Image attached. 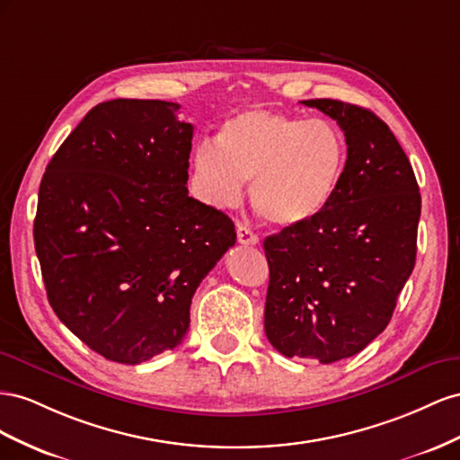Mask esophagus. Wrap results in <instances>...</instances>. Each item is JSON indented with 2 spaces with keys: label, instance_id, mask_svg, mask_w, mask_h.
Listing matches in <instances>:
<instances>
[{
  "label": "esophagus",
  "instance_id": "34e87169",
  "mask_svg": "<svg viewBox=\"0 0 460 460\" xmlns=\"http://www.w3.org/2000/svg\"><path fill=\"white\" fill-rule=\"evenodd\" d=\"M237 239L241 244H256L258 243V234L248 227V226H237Z\"/></svg>",
  "mask_w": 460,
  "mask_h": 460
}]
</instances>
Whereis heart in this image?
Instances as JSON below:
<instances>
[{
	"label": "heart",
	"instance_id": "heart-1",
	"mask_svg": "<svg viewBox=\"0 0 460 460\" xmlns=\"http://www.w3.org/2000/svg\"><path fill=\"white\" fill-rule=\"evenodd\" d=\"M347 167V140L325 119L246 110L221 123L216 144L194 150L204 200L234 206L251 182V202L271 226L298 227L332 204Z\"/></svg>",
	"mask_w": 460,
	"mask_h": 460
}]
</instances>
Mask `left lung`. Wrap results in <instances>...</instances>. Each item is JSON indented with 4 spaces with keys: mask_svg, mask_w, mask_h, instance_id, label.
Returning a JSON list of instances; mask_svg holds the SVG:
<instances>
[{
    "mask_svg": "<svg viewBox=\"0 0 460 460\" xmlns=\"http://www.w3.org/2000/svg\"><path fill=\"white\" fill-rule=\"evenodd\" d=\"M303 103L343 130L347 167L318 217L264 241V330L283 357L332 364L387 327L414 270L422 200L409 157L374 111L327 98Z\"/></svg>",
    "mask_w": 460,
    "mask_h": 460,
    "instance_id": "1",
    "label": "left lung"
}]
</instances>
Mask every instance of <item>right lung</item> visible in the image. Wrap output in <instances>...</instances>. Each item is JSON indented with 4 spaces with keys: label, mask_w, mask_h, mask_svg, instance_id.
Listing matches in <instances>:
<instances>
[{
    "label": "right lung",
    "mask_w": 460,
    "mask_h": 460,
    "mask_svg": "<svg viewBox=\"0 0 460 460\" xmlns=\"http://www.w3.org/2000/svg\"><path fill=\"white\" fill-rule=\"evenodd\" d=\"M179 103L110 100L51 157L34 246L51 308L103 358L140 364L185 339L192 295L237 241L189 196L190 123Z\"/></svg>",
    "instance_id": "obj_1"
}]
</instances>
